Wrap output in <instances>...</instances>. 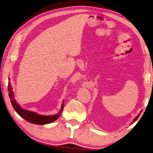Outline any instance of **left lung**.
Segmentation results:
<instances>
[{"instance_id":"left-lung-1","label":"left lung","mask_w":153,"mask_h":153,"mask_svg":"<svg viewBox=\"0 0 153 153\" xmlns=\"http://www.w3.org/2000/svg\"><path fill=\"white\" fill-rule=\"evenodd\" d=\"M140 114H138V116L136 117V118H135L134 120V121H133L132 122H134L135 121H136V120H137V119L138 118V117H139V116H140Z\"/></svg>"}]
</instances>
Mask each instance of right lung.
Returning a JSON list of instances; mask_svg holds the SVG:
<instances>
[{
    "instance_id": "1",
    "label": "right lung",
    "mask_w": 153,
    "mask_h": 153,
    "mask_svg": "<svg viewBox=\"0 0 153 153\" xmlns=\"http://www.w3.org/2000/svg\"><path fill=\"white\" fill-rule=\"evenodd\" d=\"M9 80H10L9 79ZM8 91H9V95L10 97V102H11L13 108L15 110V111L19 115V116L23 117L24 120L26 121L31 123V124H37V125H44L46 124H49V123L52 122L55 120H57L59 116H60V113L62 111L64 108V103L62 105L61 111L59 112L58 114L54 115V116H42V115H39L36 113H34L33 111H27L21 108V107L19 105V103H17V101L15 100L14 97V93H13L12 91V87L10 85V82H9L8 84Z\"/></svg>"
}]
</instances>
